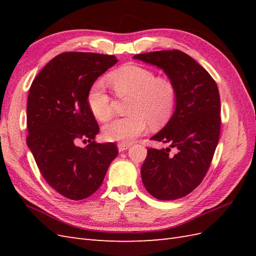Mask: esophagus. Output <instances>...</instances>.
<instances>
[{
  "label": "esophagus",
  "instance_id": "obj_1",
  "mask_svg": "<svg viewBox=\"0 0 256 256\" xmlns=\"http://www.w3.org/2000/svg\"><path fill=\"white\" fill-rule=\"evenodd\" d=\"M131 148V144H130V143H123V142H121V143L118 144V148L120 152H124V150H126L128 148Z\"/></svg>",
  "mask_w": 256,
  "mask_h": 256
}]
</instances>
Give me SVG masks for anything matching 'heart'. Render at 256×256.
<instances>
[{
  "instance_id": "heart-1",
  "label": "heart",
  "mask_w": 256,
  "mask_h": 256,
  "mask_svg": "<svg viewBox=\"0 0 256 256\" xmlns=\"http://www.w3.org/2000/svg\"><path fill=\"white\" fill-rule=\"evenodd\" d=\"M116 94L131 96L128 116L114 118L103 128V136L111 142L130 143L152 128L167 123L175 110L177 89L174 81L140 64H125L108 74ZM86 102L92 114L104 122L113 114V98L102 80L91 84Z\"/></svg>"
}]
</instances>
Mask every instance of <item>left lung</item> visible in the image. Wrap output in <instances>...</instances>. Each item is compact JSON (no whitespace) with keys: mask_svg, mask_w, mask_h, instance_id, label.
Wrapping results in <instances>:
<instances>
[{"mask_svg":"<svg viewBox=\"0 0 256 256\" xmlns=\"http://www.w3.org/2000/svg\"><path fill=\"white\" fill-rule=\"evenodd\" d=\"M162 68L177 89L176 108L166 126L150 140L170 148H148L140 170L146 190L160 200L182 198L198 187L208 172L220 136V94L206 70L178 50L134 56Z\"/></svg>","mask_w":256,"mask_h":256,"instance_id":"8db88e82","label":"left lung"}]
</instances>
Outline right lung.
Instances as JSON below:
<instances>
[{
  "instance_id": "right-lung-1",
  "label": "right lung",
  "mask_w": 256,
  "mask_h": 256,
  "mask_svg": "<svg viewBox=\"0 0 256 256\" xmlns=\"http://www.w3.org/2000/svg\"><path fill=\"white\" fill-rule=\"evenodd\" d=\"M111 55L68 52L52 58L32 80L27 99V146L47 184L64 197L94 194L118 150L96 143L99 125L86 102L96 78L116 64ZM82 140L88 144L79 148Z\"/></svg>"
}]
</instances>
